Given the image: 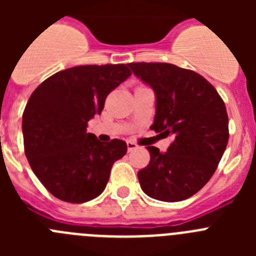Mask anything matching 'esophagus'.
Wrapping results in <instances>:
<instances>
[{
    "label": "esophagus",
    "mask_w": 256,
    "mask_h": 256,
    "mask_svg": "<svg viewBox=\"0 0 256 256\" xmlns=\"http://www.w3.org/2000/svg\"><path fill=\"white\" fill-rule=\"evenodd\" d=\"M126 148H128V151H133L138 148V146H137V144H134V142L126 141Z\"/></svg>",
    "instance_id": "esophagus-1"
}]
</instances>
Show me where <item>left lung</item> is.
<instances>
[{
    "label": "left lung",
    "mask_w": 256,
    "mask_h": 256,
    "mask_svg": "<svg viewBox=\"0 0 256 256\" xmlns=\"http://www.w3.org/2000/svg\"><path fill=\"white\" fill-rule=\"evenodd\" d=\"M133 74L155 92L151 130L173 136L166 152L148 146L150 162L138 172L142 191L176 202L209 182L228 144V115L216 90L204 76L166 62H130Z\"/></svg>",
    "instance_id": "left-lung-1"
}]
</instances>
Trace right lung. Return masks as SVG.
I'll use <instances>...</instances> for the list:
<instances>
[{
	"mask_svg": "<svg viewBox=\"0 0 256 256\" xmlns=\"http://www.w3.org/2000/svg\"><path fill=\"white\" fill-rule=\"evenodd\" d=\"M130 74L124 64L69 68L47 78L29 97L22 114L24 150L32 170L55 198L82 204L105 190L126 144H102L87 133V123Z\"/></svg>",
	"mask_w": 256,
	"mask_h": 256,
	"instance_id": "right-lung-1",
	"label": "right lung"
}]
</instances>
